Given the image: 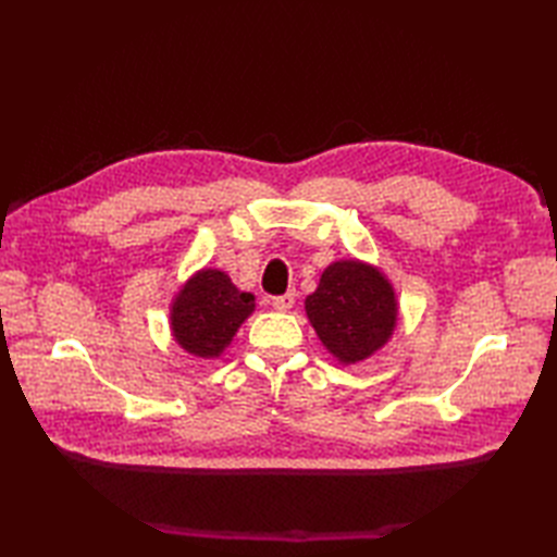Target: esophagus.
<instances>
[{
    "label": "esophagus",
    "mask_w": 557,
    "mask_h": 557,
    "mask_svg": "<svg viewBox=\"0 0 557 557\" xmlns=\"http://www.w3.org/2000/svg\"><path fill=\"white\" fill-rule=\"evenodd\" d=\"M294 301H297V294H294V292H287V294H282V297H275V299H272V309H277V311H289L292 306H294Z\"/></svg>",
    "instance_id": "1"
}]
</instances>
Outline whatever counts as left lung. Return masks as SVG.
<instances>
[{"instance_id": "1", "label": "left lung", "mask_w": 557, "mask_h": 557, "mask_svg": "<svg viewBox=\"0 0 557 557\" xmlns=\"http://www.w3.org/2000/svg\"><path fill=\"white\" fill-rule=\"evenodd\" d=\"M304 306L315 335L339 363L369 359L387 345L397 325L393 285L361 260L330 263Z\"/></svg>"}]
</instances>
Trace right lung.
<instances>
[{
	"label": "right lung",
	"instance_id": "obj_1",
	"mask_svg": "<svg viewBox=\"0 0 557 557\" xmlns=\"http://www.w3.org/2000/svg\"><path fill=\"white\" fill-rule=\"evenodd\" d=\"M256 309L253 294L234 287L222 270H198L174 294L170 325L176 345L200 359H215Z\"/></svg>",
	"mask_w": 557,
	"mask_h": 557
}]
</instances>
